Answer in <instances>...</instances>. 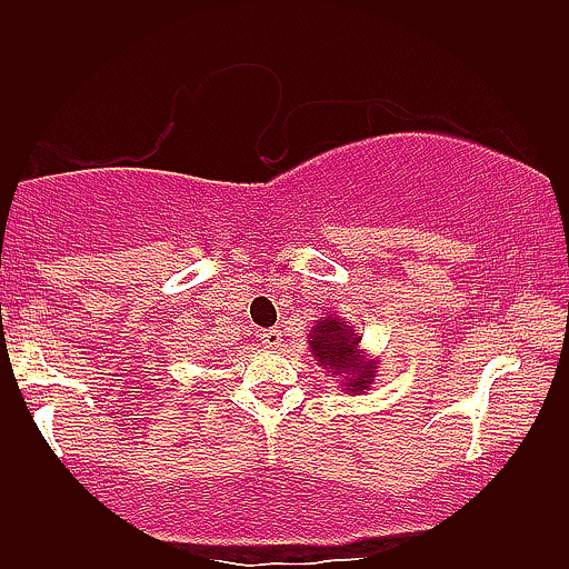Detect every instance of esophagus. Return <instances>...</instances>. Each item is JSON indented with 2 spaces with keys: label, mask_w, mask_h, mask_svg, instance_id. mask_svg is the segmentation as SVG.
Here are the masks:
<instances>
[{
  "label": "esophagus",
  "mask_w": 569,
  "mask_h": 569,
  "mask_svg": "<svg viewBox=\"0 0 569 569\" xmlns=\"http://www.w3.org/2000/svg\"><path fill=\"white\" fill-rule=\"evenodd\" d=\"M260 340H262L264 348H278L280 340H283V336H280L278 328H270V330L260 332Z\"/></svg>",
  "instance_id": "34e87169"
}]
</instances>
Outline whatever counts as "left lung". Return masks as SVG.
<instances>
[{
	"label": "left lung",
	"instance_id": "8db88e82",
	"mask_svg": "<svg viewBox=\"0 0 569 569\" xmlns=\"http://www.w3.org/2000/svg\"><path fill=\"white\" fill-rule=\"evenodd\" d=\"M312 353L317 363L332 375H346L343 388L348 392H363L375 377V361L359 359V338L338 320H322L312 330Z\"/></svg>",
	"mask_w": 569,
	"mask_h": 569
}]
</instances>
